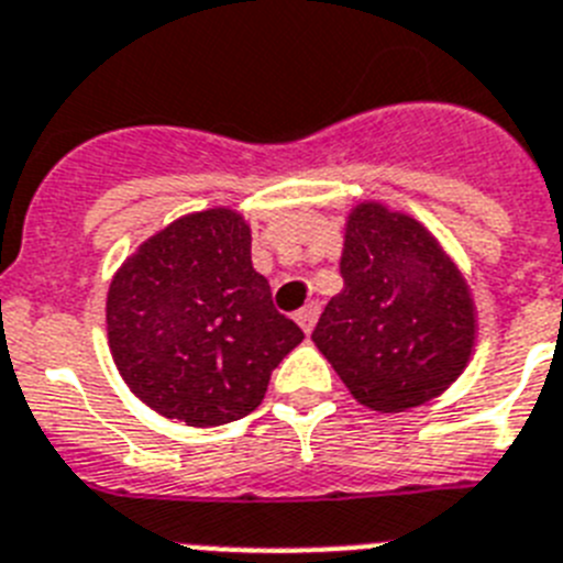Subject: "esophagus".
Segmentation results:
<instances>
[{
	"instance_id": "1",
	"label": "esophagus",
	"mask_w": 563,
	"mask_h": 563,
	"mask_svg": "<svg viewBox=\"0 0 563 563\" xmlns=\"http://www.w3.org/2000/svg\"><path fill=\"white\" fill-rule=\"evenodd\" d=\"M317 317H320V302H306V306L297 311L295 320L300 322V329L306 331V334H311V329L317 325Z\"/></svg>"
}]
</instances>
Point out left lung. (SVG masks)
Listing matches in <instances>:
<instances>
[{"label":"left lung","instance_id":"obj_1","mask_svg":"<svg viewBox=\"0 0 563 563\" xmlns=\"http://www.w3.org/2000/svg\"><path fill=\"white\" fill-rule=\"evenodd\" d=\"M342 288L311 340L354 399L383 413L439 397L462 374L476 320L467 283L408 214L363 203L349 218Z\"/></svg>","mask_w":563,"mask_h":563}]
</instances>
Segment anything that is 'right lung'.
<instances>
[{"mask_svg":"<svg viewBox=\"0 0 563 563\" xmlns=\"http://www.w3.org/2000/svg\"><path fill=\"white\" fill-rule=\"evenodd\" d=\"M107 334L135 397L195 428L252 413L302 340L254 272L252 234L232 209L189 214L150 238L112 280Z\"/></svg>","mask_w":563,"mask_h":563,"instance_id":"1","label":"right lung"}]
</instances>
